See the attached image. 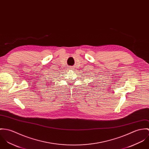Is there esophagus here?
<instances>
[{"label":"esophagus","mask_w":149,"mask_h":149,"mask_svg":"<svg viewBox=\"0 0 149 149\" xmlns=\"http://www.w3.org/2000/svg\"><path fill=\"white\" fill-rule=\"evenodd\" d=\"M69 69H70V70H73V69H74V67H72V66L70 67V68H69Z\"/></svg>","instance_id":"1"}]
</instances>
